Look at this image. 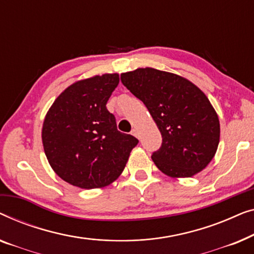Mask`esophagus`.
Instances as JSON below:
<instances>
[{
    "label": "esophagus",
    "mask_w": 254,
    "mask_h": 254,
    "mask_svg": "<svg viewBox=\"0 0 254 254\" xmlns=\"http://www.w3.org/2000/svg\"><path fill=\"white\" fill-rule=\"evenodd\" d=\"M131 133H132V135H134V137H138V131L135 130V128H132Z\"/></svg>",
    "instance_id": "1"
}]
</instances>
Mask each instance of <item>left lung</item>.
<instances>
[{"label":"left lung","mask_w":254,"mask_h":254,"mask_svg":"<svg viewBox=\"0 0 254 254\" xmlns=\"http://www.w3.org/2000/svg\"><path fill=\"white\" fill-rule=\"evenodd\" d=\"M155 121L162 144L152 159L170 177H191L215 155L220 122L207 96L185 78L153 67L121 74Z\"/></svg>","instance_id":"8db88e82"}]
</instances>
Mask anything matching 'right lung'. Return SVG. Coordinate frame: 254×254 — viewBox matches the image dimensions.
Returning <instances> with one entry per match:
<instances>
[{"mask_svg": "<svg viewBox=\"0 0 254 254\" xmlns=\"http://www.w3.org/2000/svg\"><path fill=\"white\" fill-rule=\"evenodd\" d=\"M120 83L117 73L102 74L71 85L55 100L42 127L45 154L63 181L81 189L113 183L138 144L117 130L107 109Z\"/></svg>", "mask_w": 254, "mask_h": 254, "instance_id": "1", "label": "right lung"}]
</instances>
